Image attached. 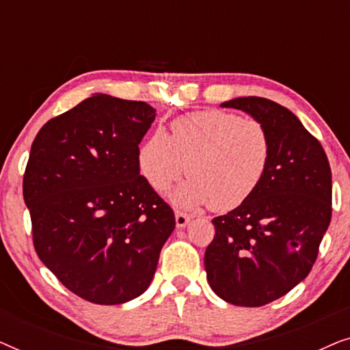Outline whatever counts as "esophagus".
<instances>
[{
  "label": "esophagus",
  "mask_w": 350,
  "mask_h": 350,
  "mask_svg": "<svg viewBox=\"0 0 350 350\" xmlns=\"http://www.w3.org/2000/svg\"><path fill=\"white\" fill-rule=\"evenodd\" d=\"M191 219L189 215H186L183 212H180V210H176L175 213V221H176V228H185L188 221Z\"/></svg>",
  "instance_id": "esophagus-1"
}]
</instances>
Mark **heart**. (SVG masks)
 Returning a JSON list of instances; mask_svg holds the SVG:
<instances>
[{
    "label": "heart",
    "instance_id": "1",
    "mask_svg": "<svg viewBox=\"0 0 350 350\" xmlns=\"http://www.w3.org/2000/svg\"><path fill=\"white\" fill-rule=\"evenodd\" d=\"M170 132L169 137L157 131L143 143L138 165L156 189H165L186 170L189 178L170 194L180 207L236 208L255 193L269 169L272 140L261 119L202 109L176 118Z\"/></svg>",
    "mask_w": 350,
    "mask_h": 350
}]
</instances>
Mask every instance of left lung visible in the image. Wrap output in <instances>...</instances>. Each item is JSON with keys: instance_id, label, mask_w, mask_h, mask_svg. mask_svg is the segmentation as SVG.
<instances>
[{"instance_id": "8db88e82", "label": "left lung", "mask_w": 350, "mask_h": 350, "mask_svg": "<svg viewBox=\"0 0 350 350\" xmlns=\"http://www.w3.org/2000/svg\"><path fill=\"white\" fill-rule=\"evenodd\" d=\"M223 108L261 119L272 156L245 202L212 219L205 250L207 280L219 298L260 308L306 279L332 221V169L322 145L288 108L262 97L229 100Z\"/></svg>"}]
</instances>
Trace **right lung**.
I'll use <instances>...</instances> for the list:
<instances>
[{
  "label": "right lung",
  "mask_w": 350,
  "mask_h": 350,
  "mask_svg": "<svg viewBox=\"0 0 350 350\" xmlns=\"http://www.w3.org/2000/svg\"><path fill=\"white\" fill-rule=\"evenodd\" d=\"M154 118L145 102L98 94L47 121L31 145L23 199L36 255L89 303L140 296L175 228L138 165Z\"/></svg>",
  "instance_id": "1"
}]
</instances>
